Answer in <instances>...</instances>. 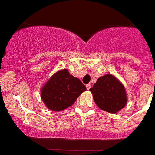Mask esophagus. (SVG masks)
<instances>
[{"mask_svg":"<svg viewBox=\"0 0 155 155\" xmlns=\"http://www.w3.org/2000/svg\"><path fill=\"white\" fill-rule=\"evenodd\" d=\"M86 87H87V90H90V88L91 87V84H87V85H86Z\"/></svg>","mask_w":155,"mask_h":155,"instance_id":"obj_1","label":"esophagus"}]
</instances>
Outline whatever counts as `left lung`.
I'll list each match as a JSON object with an SVG mask.
<instances>
[{
    "label": "left lung",
    "instance_id": "left-lung-1",
    "mask_svg": "<svg viewBox=\"0 0 155 155\" xmlns=\"http://www.w3.org/2000/svg\"><path fill=\"white\" fill-rule=\"evenodd\" d=\"M90 91L97 106L110 114L117 113L127 104V94L124 85L111 74L98 78Z\"/></svg>",
    "mask_w": 155,
    "mask_h": 155
}]
</instances>
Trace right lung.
I'll use <instances>...</instances> for the list:
<instances>
[{
    "instance_id": "right-lung-1",
    "label": "right lung",
    "mask_w": 155,
    "mask_h": 155,
    "mask_svg": "<svg viewBox=\"0 0 155 155\" xmlns=\"http://www.w3.org/2000/svg\"><path fill=\"white\" fill-rule=\"evenodd\" d=\"M87 88L67 69L60 70L49 78L41 90V98L53 111H62L76 101Z\"/></svg>"
}]
</instances>
